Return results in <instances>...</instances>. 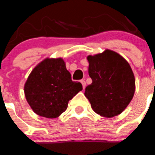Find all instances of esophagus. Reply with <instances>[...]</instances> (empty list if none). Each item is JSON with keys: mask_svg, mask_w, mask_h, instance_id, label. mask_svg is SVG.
<instances>
[{"mask_svg": "<svg viewBox=\"0 0 155 155\" xmlns=\"http://www.w3.org/2000/svg\"><path fill=\"white\" fill-rule=\"evenodd\" d=\"M81 84H82V86H83V88H84V87H85V86H86L85 81H84V80H81Z\"/></svg>", "mask_w": 155, "mask_h": 155, "instance_id": "obj_1", "label": "esophagus"}]
</instances>
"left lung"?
<instances>
[{"instance_id": "1", "label": "left lung", "mask_w": 155, "mask_h": 155, "mask_svg": "<svg viewBox=\"0 0 155 155\" xmlns=\"http://www.w3.org/2000/svg\"><path fill=\"white\" fill-rule=\"evenodd\" d=\"M88 74L92 83L84 95L93 110L104 117H113L127 108L134 97L135 78L130 66L112 50L88 56Z\"/></svg>"}]
</instances>
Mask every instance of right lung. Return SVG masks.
Returning a JSON list of instances; mask_svg holds the SVG:
<instances>
[{
	"label": "right lung",
	"mask_w": 155,
	"mask_h": 155,
	"mask_svg": "<svg viewBox=\"0 0 155 155\" xmlns=\"http://www.w3.org/2000/svg\"><path fill=\"white\" fill-rule=\"evenodd\" d=\"M25 95L40 116L57 118L68 109V102L82 90L73 81L63 59H45L31 71L25 84Z\"/></svg>",
	"instance_id": "right-lung-1"
}]
</instances>
